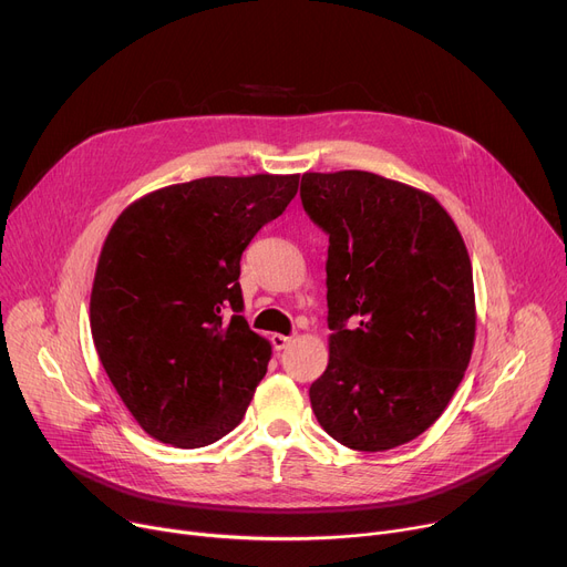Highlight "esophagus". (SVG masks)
<instances>
[{
  "instance_id": "obj_1",
  "label": "esophagus",
  "mask_w": 567,
  "mask_h": 567,
  "mask_svg": "<svg viewBox=\"0 0 567 567\" xmlns=\"http://www.w3.org/2000/svg\"><path fill=\"white\" fill-rule=\"evenodd\" d=\"M271 344H274V349H276V351H282V349H287V347L291 344V338H289V336L274 333V336H271Z\"/></svg>"
}]
</instances>
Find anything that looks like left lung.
Here are the masks:
<instances>
[{
    "mask_svg": "<svg viewBox=\"0 0 567 567\" xmlns=\"http://www.w3.org/2000/svg\"><path fill=\"white\" fill-rule=\"evenodd\" d=\"M301 202L329 234V368L310 385L319 425L379 453L449 406L475 340L464 238L430 195L372 172H306Z\"/></svg>",
    "mask_w": 567,
    "mask_h": 567,
    "instance_id": "1",
    "label": "left lung"
}]
</instances>
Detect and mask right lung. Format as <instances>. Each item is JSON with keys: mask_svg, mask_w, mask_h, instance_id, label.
Returning <instances> with one entry per match:
<instances>
[{"mask_svg": "<svg viewBox=\"0 0 567 567\" xmlns=\"http://www.w3.org/2000/svg\"><path fill=\"white\" fill-rule=\"evenodd\" d=\"M296 190L299 174L204 176L140 197L112 225L89 319L146 434L202 449L241 423L271 361L241 317V255Z\"/></svg>", "mask_w": 567, "mask_h": 567, "instance_id": "1", "label": "right lung"}]
</instances>
